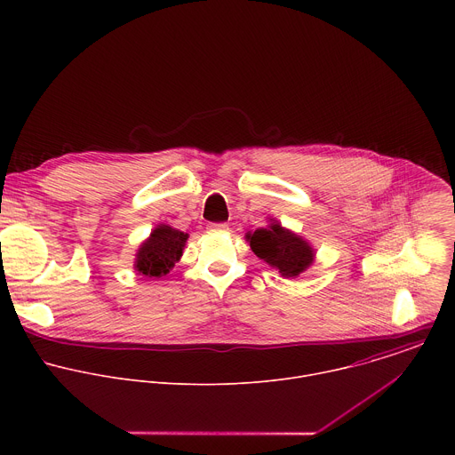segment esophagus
<instances>
[{"mask_svg":"<svg viewBox=\"0 0 455 455\" xmlns=\"http://www.w3.org/2000/svg\"><path fill=\"white\" fill-rule=\"evenodd\" d=\"M209 230H211V232H227V230H228V225H227V223H211V225H209Z\"/></svg>","mask_w":455,"mask_h":455,"instance_id":"esophagus-1","label":"esophagus"}]
</instances>
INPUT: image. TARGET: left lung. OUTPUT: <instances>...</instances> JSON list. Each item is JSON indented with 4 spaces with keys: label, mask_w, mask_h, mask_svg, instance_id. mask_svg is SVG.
Segmentation results:
<instances>
[{
    "label": "left lung",
    "mask_w": 455,
    "mask_h": 455,
    "mask_svg": "<svg viewBox=\"0 0 455 455\" xmlns=\"http://www.w3.org/2000/svg\"><path fill=\"white\" fill-rule=\"evenodd\" d=\"M253 253L277 268L284 277H297L313 263V250L300 237L284 230L279 223L268 228H257L246 235Z\"/></svg>",
    "instance_id": "8db88e82"
}]
</instances>
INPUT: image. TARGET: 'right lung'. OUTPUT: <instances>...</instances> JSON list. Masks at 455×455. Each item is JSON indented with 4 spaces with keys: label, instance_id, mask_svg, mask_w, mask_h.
I'll return each mask as SVG.
<instances>
[{
    "label": "right lung",
    "instance_id": "add662e5",
    "mask_svg": "<svg viewBox=\"0 0 455 455\" xmlns=\"http://www.w3.org/2000/svg\"><path fill=\"white\" fill-rule=\"evenodd\" d=\"M187 234L167 225H160L151 232V237L140 246L135 268L151 279H160L180 261Z\"/></svg>",
    "mask_w": 455,
    "mask_h": 455
}]
</instances>
